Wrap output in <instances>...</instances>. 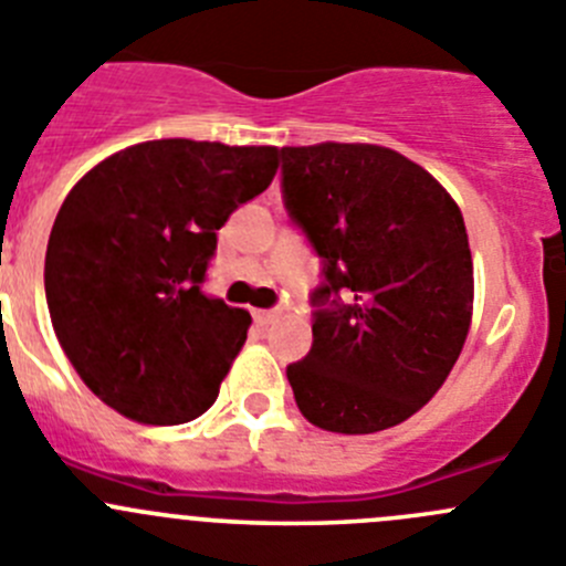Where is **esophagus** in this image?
<instances>
[{
  "label": "esophagus",
  "mask_w": 566,
  "mask_h": 566,
  "mask_svg": "<svg viewBox=\"0 0 566 566\" xmlns=\"http://www.w3.org/2000/svg\"><path fill=\"white\" fill-rule=\"evenodd\" d=\"M279 318V310H253V321L259 326H268Z\"/></svg>",
  "instance_id": "1"
}]
</instances>
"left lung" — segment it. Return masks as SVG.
I'll use <instances>...</instances> for the list:
<instances>
[{
	"label": "left lung",
	"instance_id": "left-lung-1",
	"mask_svg": "<svg viewBox=\"0 0 566 566\" xmlns=\"http://www.w3.org/2000/svg\"><path fill=\"white\" fill-rule=\"evenodd\" d=\"M282 200L321 259L313 346L287 366L304 419L363 436L410 419L472 321V253L450 192L377 145L282 147Z\"/></svg>",
	"mask_w": 566,
	"mask_h": 566
}]
</instances>
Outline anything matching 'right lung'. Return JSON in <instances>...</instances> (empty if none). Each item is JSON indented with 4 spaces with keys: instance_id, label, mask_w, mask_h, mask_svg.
Segmentation results:
<instances>
[{
    "instance_id": "1",
    "label": "right lung",
    "mask_w": 566,
    "mask_h": 566,
    "mask_svg": "<svg viewBox=\"0 0 566 566\" xmlns=\"http://www.w3.org/2000/svg\"><path fill=\"white\" fill-rule=\"evenodd\" d=\"M276 167V147L156 139L66 195L46 242V307L69 363L116 413L164 427L214 405L251 315L206 293V273L218 231Z\"/></svg>"
}]
</instances>
